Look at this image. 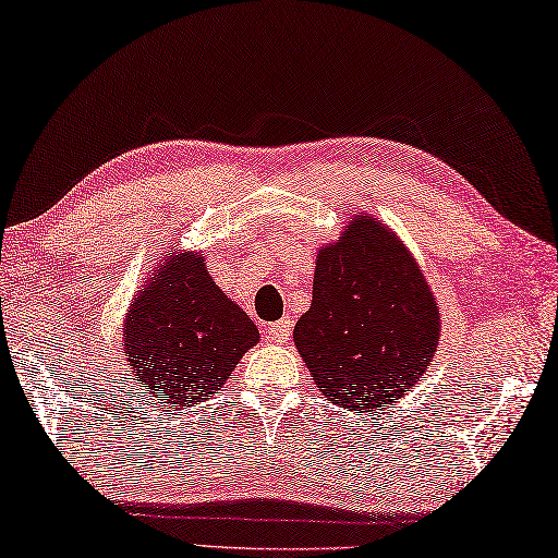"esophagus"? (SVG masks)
Returning a JSON list of instances; mask_svg holds the SVG:
<instances>
[{
	"label": "esophagus",
	"mask_w": 558,
	"mask_h": 558,
	"mask_svg": "<svg viewBox=\"0 0 558 558\" xmlns=\"http://www.w3.org/2000/svg\"><path fill=\"white\" fill-rule=\"evenodd\" d=\"M290 331H292L290 319L282 317L278 322L268 324L266 331H263V333H266V341H270V343H286L290 339Z\"/></svg>",
	"instance_id": "obj_1"
}]
</instances>
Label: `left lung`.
Instances as JSON below:
<instances>
[{"instance_id":"left-lung-1","label":"left lung","mask_w":558,"mask_h":558,"mask_svg":"<svg viewBox=\"0 0 558 558\" xmlns=\"http://www.w3.org/2000/svg\"><path fill=\"white\" fill-rule=\"evenodd\" d=\"M292 337L333 404L373 412L422 378L439 343V310L408 248L359 215L319 251L312 307Z\"/></svg>"}]
</instances>
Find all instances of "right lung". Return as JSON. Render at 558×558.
<instances>
[{"label": "right lung", "mask_w": 558, "mask_h": 558, "mask_svg": "<svg viewBox=\"0 0 558 558\" xmlns=\"http://www.w3.org/2000/svg\"><path fill=\"white\" fill-rule=\"evenodd\" d=\"M256 341V324L190 253L163 260L124 322V353L141 385L182 404L211 398Z\"/></svg>", "instance_id": "obj_1"}]
</instances>
